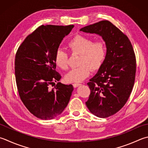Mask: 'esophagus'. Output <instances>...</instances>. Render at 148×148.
Segmentation results:
<instances>
[{"label":"esophagus","instance_id":"esophagus-1","mask_svg":"<svg viewBox=\"0 0 148 148\" xmlns=\"http://www.w3.org/2000/svg\"><path fill=\"white\" fill-rule=\"evenodd\" d=\"M80 85H81V84H79V83H74L73 84L74 88H77V87H78V86H79Z\"/></svg>","mask_w":148,"mask_h":148}]
</instances>
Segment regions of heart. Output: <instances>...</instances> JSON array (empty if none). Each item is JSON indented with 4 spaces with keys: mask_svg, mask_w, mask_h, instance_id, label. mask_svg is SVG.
<instances>
[{
    "mask_svg": "<svg viewBox=\"0 0 148 148\" xmlns=\"http://www.w3.org/2000/svg\"><path fill=\"white\" fill-rule=\"evenodd\" d=\"M68 47L73 53L80 54V66L71 69L66 75L68 82H80L90 74L91 69L95 71L104 63L106 57V48L102 41L93 42L87 36L78 35L71 38L68 42ZM55 63L62 69L68 68V55L62 49H58L55 54Z\"/></svg>",
    "mask_w": 148,
    "mask_h": 148,
    "instance_id": "heart-1",
    "label": "heart"
}]
</instances>
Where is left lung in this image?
Returning a JSON list of instances; mask_svg holds the SVG:
<instances>
[{
  "label": "left lung",
  "mask_w": 148,
  "mask_h": 148,
  "mask_svg": "<svg viewBox=\"0 0 148 148\" xmlns=\"http://www.w3.org/2000/svg\"><path fill=\"white\" fill-rule=\"evenodd\" d=\"M97 34L106 46V57L87 84L91 90L86 102L90 112L100 118L115 114L126 104L134 85L136 59L129 38L108 21H102L80 29Z\"/></svg>",
  "instance_id": "8db88e82"
}]
</instances>
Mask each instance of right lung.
I'll return each mask as SVG.
<instances>
[{"instance_id": "1", "label": "right lung", "mask_w": 148, "mask_h": 148, "mask_svg": "<svg viewBox=\"0 0 148 148\" xmlns=\"http://www.w3.org/2000/svg\"><path fill=\"white\" fill-rule=\"evenodd\" d=\"M74 25H42L25 38L15 55V73L19 96L30 113L42 120H51L68 104L73 86L58 82L55 54L63 38Z\"/></svg>"}]
</instances>
